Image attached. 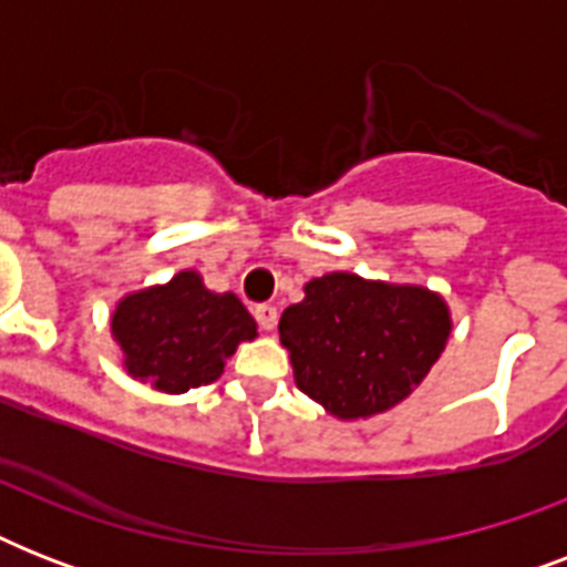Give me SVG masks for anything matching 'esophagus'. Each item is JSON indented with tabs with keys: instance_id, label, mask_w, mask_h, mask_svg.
<instances>
[{
	"instance_id": "esophagus-1",
	"label": "esophagus",
	"mask_w": 567,
	"mask_h": 567,
	"mask_svg": "<svg viewBox=\"0 0 567 567\" xmlns=\"http://www.w3.org/2000/svg\"><path fill=\"white\" fill-rule=\"evenodd\" d=\"M256 320L265 332H274L276 323H279V311H276V306H256Z\"/></svg>"
}]
</instances>
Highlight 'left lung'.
I'll use <instances>...</instances> for the list:
<instances>
[{"label": "left lung", "instance_id": "left-lung-1", "mask_svg": "<svg viewBox=\"0 0 567 567\" xmlns=\"http://www.w3.org/2000/svg\"><path fill=\"white\" fill-rule=\"evenodd\" d=\"M302 291L282 311L279 341L297 388L338 421H364L403 403L447 347L450 306L423 285L332 270Z\"/></svg>", "mask_w": 567, "mask_h": 567}]
</instances>
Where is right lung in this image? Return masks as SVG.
Returning a JSON list of instances; mask_svg holds the SVG:
<instances>
[{"label": "right lung", "mask_w": 567, "mask_h": 567, "mask_svg": "<svg viewBox=\"0 0 567 567\" xmlns=\"http://www.w3.org/2000/svg\"><path fill=\"white\" fill-rule=\"evenodd\" d=\"M256 336L244 302L231 291H208L196 270L120 297L111 315V338L123 350L128 377L162 394H185L220 379L238 344Z\"/></svg>", "instance_id": "obj_1"}]
</instances>
